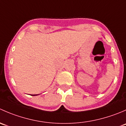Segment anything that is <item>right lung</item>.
I'll return each instance as SVG.
<instances>
[{"label": "right lung", "instance_id": "right-lung-1", "mask_svg": "<svg viewBox=\"0 0 126 126\" xmlns=\"http://www.w3.org/2000/svg\"><path fill=\"white\" fill-rule=\"evenodd\" d=\"M33 96H35V95H33Z\"/></svg>", "mask_w": 126, "mask_h": 126}]
</instances>
